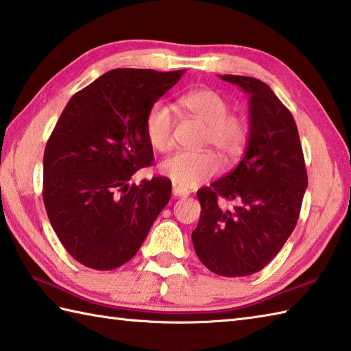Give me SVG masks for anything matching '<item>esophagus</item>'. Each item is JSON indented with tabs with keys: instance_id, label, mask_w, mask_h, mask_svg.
Returning a JSON list of instances; mask_svg holds the SVG:
<instances>
[{
	"instance_id": "obj_1",
	"label": "esophagus",
	"mask_w": 351,
	"mask_h": 351,
	"mask_svg": "<svg viewBox=\"0 0 351 351\" xmlns=\"http://www.w3.org/2000/svg\"><path fill=\"white\" fill-rule=\"evenodd\" d=\"M171 195H173V197H187L189 191L182 190L180 187H173V190H171Z\"/></svg>"
}]
</instances>
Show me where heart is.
<instances>
[{
    "mask_svg": "<svg viewBox=\"0 0 351 351\" xmlns=\"http://www.w3.org/2000/svg\"><path fill=\"white\" fill-rule=\"evenodd\" d=\"M180 105L185 112L202 121L205 132L202 146H211L225 162H231L243 154L248 143V128L243 120L231 117L230 105L221 94L213 89H196L184 94ZM147 141L158 152H166L173 144V114L164 101H156L144 120ZM219 170L215 154L176 152L160 164V173L176 187L191 189L208 181Z\"/></svg>",
    "mask_w": 351,
    "mask_h": 351,
    "instance_id": "1",
    "label": "heart"
}]
</instances>
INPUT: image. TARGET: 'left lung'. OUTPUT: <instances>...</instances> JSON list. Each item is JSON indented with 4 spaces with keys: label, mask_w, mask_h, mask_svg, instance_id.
Returning <instances> with one entry per match:
<instances>
[{
    "label": "left lung",
    "mask_w": 351,
    "mask_h": 351,
    "mask_svg": "<svg viewBox=\"0 0 351 351\" xmlns=\"http://www.w3.org/2000/svg\"><path fill=\"white\" fill-rule=\"evenodd\" d=\"M250 97V135L237 167L197 190L201 217L191 232L195 251L222 277L252 276L283 248L297 225L307 189L297 125L262 80L225 74ZM234 200L232 209L218 204Z\"/></svg>",
    "instance_id": "left-lung-1"
}]
</instances>
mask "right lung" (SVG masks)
Segmentation results:
<instances>
[{"instance_id":"1","label":"right lung","mask_w":351,"mask_h":351,"mask_svg":"<svg viewBox=\"0 0 351 351\" xmlns=\"http://www.w3.org/2000/svg\"><path fill=\"white\" fill-rule=\"evenodd\" d=\"M184 70L117 68L75 93L44 152V205L62 245L99 271L129 262L169 204L167 178L129 184L154 161L144 120Z\"/></svg>"}]
</instances>
